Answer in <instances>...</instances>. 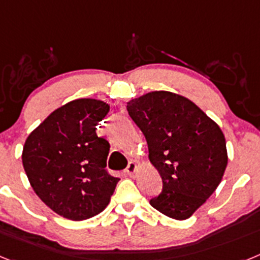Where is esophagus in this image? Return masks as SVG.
I'll return each mask as SVG.
<instances>
[{
  "instance_id": "1",
  "label": "esophagus",
  "mask_w": 260,
  "mask_h": 260,
  "mask_svg": "<svg viewBox=\"0 0 260 260\" xmlns=\"http://www.w3.org/2000/svg\"><path fill=\"white\" fill-rule=\"evenodd\" d=\"M137 169H138L137 162H135V161H130V162H128L127 168H126V173H127L130 177H134V174H135V172H137Z\"/></svg>"
}]
</instances>
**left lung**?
Returning <instances> with one entry per match:
<instances>
[{
	"label": "left lung",
	"mask_w": 260,
	"mask_h": 260,
	"mask_svg": "<svg viewBox=\"0 0 260 260\" xmlns=\"http://www.w3.org/2000/svg\"><path fill=\"white\" fill-rule=\"evenodd\" d=\"M127 112L162 180L151 206L172 219H189L224 176L228 153L221 128L189 99L168 91L133 99Z\"/></svg>",
	"instance_id": "obj_1"
}]
</instances>
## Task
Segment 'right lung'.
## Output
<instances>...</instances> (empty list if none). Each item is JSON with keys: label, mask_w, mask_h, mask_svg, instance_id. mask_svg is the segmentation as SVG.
<instances>
[{"label": "right lung", "mask_w": 260, "mask_h": 260, "mask_svg": "<svg viewBox=\"0 0 260 260\" xmlns=\"http://www.w3.org/2000/svg\"><path fill=\"white\" fill-rule=\"evenodd\" d=\"M109 105L78 99L56 109L28 135L22 161L32 189L59 216L86 220L107 207L119 178L107 167L109 143L96 125Z\"/></svg>", "instance_id": "obj_1"}]
</instances>
